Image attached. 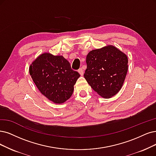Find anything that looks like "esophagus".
<instances>
[{
  "label": "esophagus",
  "mask_w": 156,
  "mask_h": 156,
  "mask_svg": "<svg viewBox=\"0 0 156 156\" xmlns=\"http://www.w3.org/2000/svg\"><path fill=\"white\" fill-rule=\"evenodd\" d=\"M78 73H80V74L81 75V76H83V73H84V71H83V69H82V68H80L79 70H78Z\"/></svg>",
  "instance_id": "esophagus-1"
}]
</instances>
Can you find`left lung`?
<instances>
[{
  "label": "left lung",
  "instance_id": "left-lung-1",
  "mask_svg": "<svg viewBox=\"0 0 156 156\" xmlns=\"http://www.w3.org/2000/svg\"><path fill=\"white\" fill-rule=\"evenodd\" d=\"M86 63L84 78L102 98H110L122 89L128 71V57L122 51L108 45L90 51Z\"/></svg>",
  "mask_w": 156,
  "mask_h": 156
}]
</instances>
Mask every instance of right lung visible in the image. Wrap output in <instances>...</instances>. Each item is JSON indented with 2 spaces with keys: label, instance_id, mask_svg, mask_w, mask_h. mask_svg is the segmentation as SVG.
I'll return each instance as SVG.
<instances>
[{
  "label": "right lung",
  "instance_id": "obj_1",
  "mask_svg": "<svg viewBox=\"0 0 156 156\" xmlns=\"http://www.w3.org/2000/svg\"><path fill=\"white\" fill-rule=\"evenodd\" d=\"M30 74L37 87L44 96L56 104H61L72 96L74 85L80 74L71 69L63 56L44 53L30 66Z\"/></svg>",
  "mask_w": 156,
  "mask_h": 156
}]
</instances>
